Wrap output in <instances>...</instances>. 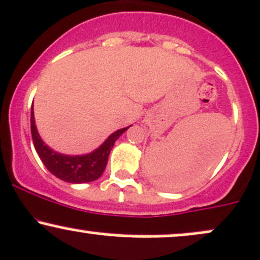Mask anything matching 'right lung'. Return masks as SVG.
Here are the masks:
<instances>
[{"instance_id":"obj_1","label":"right lung","mask_w":260,"mask_h":260,"mask_svg":"<svg viewBox=\"0 0 260 260\" xmlns=\"http://www.w3.org/2000/svg\"><path fill=\"white\" fill-rule=\"evenodd\" d=\"M128 128L129 127L113 132L93 152L85 155H65L53 150L42 141L36 127L33 106L30 110V132H32L34 148L39 158L53 175L71 184H82V182L98 180L106 169L108 155L115 145V142Z\"/></svg>"}]
</instances>
